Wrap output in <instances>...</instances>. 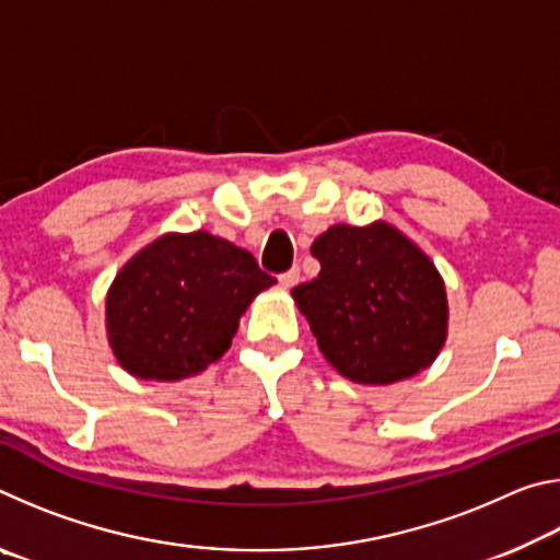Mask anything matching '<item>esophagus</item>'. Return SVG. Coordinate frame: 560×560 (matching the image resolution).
Wrapping results in <instances>:
<instances>
[{
    "instance_id": "1",
    "label": "esophagus",
    "mask_w": 560,
    "mask_h": 560,
    "mask_svg": "<svg viewBox=\"0 0 560 560\" xmlns=\"http://www.w3.org/2000/svg\"><path fill=\"white\" fill-rule=\"evenodd\" d=\"M299 281H301V271L299 269H291V271L281 273V277H279V283H281L283 289H293Z\"/></svg>"
}]
</instances>
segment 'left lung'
I'll return each mask as SVG.
<instances>
[{
	"label": "left lung",
	"instance_id": "obj_1",
	"mask_svg": "<svg viewBox=\"0 0 560 560\" xmlns=\"http://www.w3.org/2000/svg\"><path fill=\"white\" fill-rule=\"evenodd\" d=\"M316 279L293 301L320 353L360 385H390L428 368L447 338V293L420 246L393 224H334L316 236Z\"/></svg>",
	"mask_w": 560,
	"mask_h": 560
}]
</instances>
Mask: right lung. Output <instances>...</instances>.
<instances>
[{
	"label": "right lung",
	"instance_id": "right-lung-1",
	"mask_svg": "<svg viewBox=\"0 0 560 560\" xmlns=\"http://www.w3.org/2000/svg\"><path fill=\"white\" fill-rule=\"evenodd\" d=\"M277 281L210 232L163 234L118 271L106 296L113 355L140 381H183L220 360L246 306Z\"/></svg>",
	"mask_w": 560,
	"mask_h": 560
}]
</instances>
